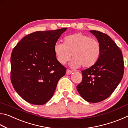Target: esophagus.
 Returning a JSON list of instances; mask_svg holds the SVG:
<instances>
[{
	"mask_svg": "<svg viewBox=\"0 0 128 128\" xmlns=\"http://www.w3.org/2000/svg\"><path fill=\"white\" fill-rule=\"evenodd\" d=\"M66 74H68V75L70 74H72V71L70 70L69 69H66Z\"/></svg>",
	"mask_w": 128,
	"mask_h": 128,
	"instance_id": "esophagus-1",
	"label": "esophagus"
}]
</instances>
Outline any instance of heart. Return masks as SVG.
<instances>
[{"instance_id": "b5f03b06", "label": "heart", "mask_w": 128, "mask_h": 128, "mask_svg": "<svg viewBox=\"0 0 128 128\" xmlns=\"http://www.w3.org/2000/svg\"><path fill=\"white\" fill-rule=\"evenodd\" d=\"M58 61L64 64L73 59L70 66L73 68H90L96 63L100 57L102 47L98 40L82 33L69 35L64 38V42H57L54 47Z\"/></svg>"}]
</instances>
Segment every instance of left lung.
<instances>
[{
  "mask_svg": "<svg viewBox=\"0 0 128 128\" xmlns=\"http://www.w3.org/2000/svg\"><path fill=\"white\" fill-rule=\"evenodd\" d=\"M100 43L102 52L98 61L82 71V82L77 86L82 98L90 103L107 99L118 87L124 74L121 51L109 36L96 30L90 31Z\"/></svg>",
  "mask_w": 128,
  "mask_h": 128,
  "instance_id": "1",
  "label": "left lung"
}]
</instances>
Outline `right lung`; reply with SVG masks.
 <instances>
[{
  "label": "right lung",
  "instance_id": "obj_1",
  "mask_svg": "<svg viewBox=\"0 0 128 128\" xmlns=\"http://www.w3.org/2000/svg\"><path fill=\"white\" fill-rule=\"evenodd\" d=\"M66 29L34 32L24 37L13 50L10 79L14 90L27 102L46 103L66 74V68L58 61L54 47Z\"/></svg>",
  "mask_w": 128,
  "mask_h": 128
}]
</instances>
